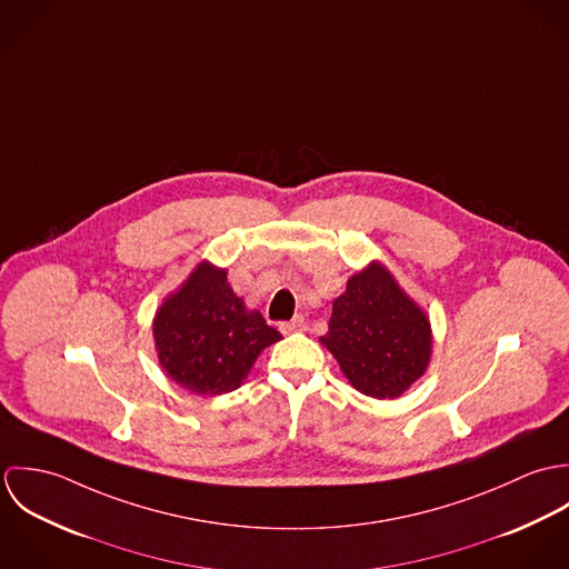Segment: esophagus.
Instances as JSON below:
<instances>
[{
  "label": "esophagus",
  "mask_w": 569,
  "mask_h": 569,
  "mask_svg": "<svg viewBox=\"0 0 569 569\" xmlns=\"http://www.w3.org/2000/svg\"><path fill=\"white\" fill-rule=\"evenodd\" d=\"M307 328V322H305V318L302 316H296L293 320H289V322H280V330L287 335V332H296V330H305Z\"/></svg>",
  "instance_id": "esophagus-1"
}]
</instances>
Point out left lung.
Instances as JSON below:
<instances>
[{"label": "left lung", "mask_w": 569, "mask_h": 569, "mask_svg": "<svg viewBox=\"0 0 569 569\" xmlns=\"http://www.w3.org/2000/svg\"><path fill=\"white\" fill-rule=\"evenodd\" d=\"M320 341L352 388L372 399L401 397L431 355L427 316L379 262L348 280Z\"/></svg>", "instance_id": "left-lung-1"}]
</instances>
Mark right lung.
Listing matches in <instances>:
<instances>
[{
  "label": "right lung",
  "mask_w": 569,
  "mask_h": 569,
  "mask_svg": "<svg viewBox=\"0 0 569 569\" xmlns=\"http://www.w3.org/2000/svg\"><path fill=\"white\" fill-rule=\"evenodd\" d=\"M163 370L183 390L217 397L243 383L256 357L282 335L247 311L226 269L201 262L162 305L153 325Z\"/></svg>",
  "instance_id": "1"
}]
</instances>
